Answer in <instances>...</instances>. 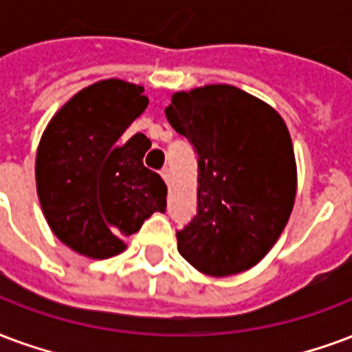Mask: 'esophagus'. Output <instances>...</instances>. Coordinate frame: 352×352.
<instances>
[{"mask_svg": "<svg viewBox=\"0 0 352 352\" xmlns=\"http://www.w3.org/2000/svg\"><path fill=\"white\" fill-rule=\"evenodd\" d=\"M160 175H162V179L166 181V183H169V179H171V173H169L168 168H164L162 171H160Z\"/></svg>", "mask_w": 352, "mask_h": 352, "instance_id": "34e87169", "label": "esophagus"}]
</instances>
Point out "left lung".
Returning a JSON list of instances; mask_svg holds the SVG:
<instances>
[{
	"instance_id": "8db88e82",
	"label": "left lung",
	"mask_w": 352,
	"mask_h": 352,
	"mask_svg": "<svg viewBox=\"0 0 352 352\" xmlns=\"http://www.w3.org/2000/svg\"><path fill=\"white\" fill-rule=\"evenodd\" d=\"M169 124L197 153V214L177 250L207 276L256 267L282 231L296 196V162L278 111L228 83L177 91Z\"/></svg>"
}]
</instances>
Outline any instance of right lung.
Returning <instances> with one entry per match:
<instances>
[{"instance_id":"add662e5","label":"right lung","mask_w":352,"mask_h":352,"mask_svg":"<svg viewBox=\"0 0 352 352\" xmlns=\"http://www.w3.org/2000/svg\"><path fill=\"white\" fill-rule=\"evenodd\" d=\"M147 104L142 85L100 80L78 91L44 129L35 160L41 209L54 235L80 256L121 254L126 236L166 210V183L143 166L149 140L119 142Z\"/></svg>"}]
</instances>
